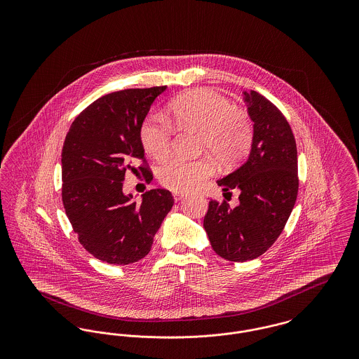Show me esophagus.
<instances>
[{
    "label": "esophagus",
    "mask_w": 359,
    "mask_h": 359,
    "mask_svg": "<svg viewBox=\"0 0 359 359\" xmlns=\"http://www.w3.org/2000/svg\"><path fill=\"white\" fill-rule=\"evenodd\" d=\"M184 198V194L183 192H173V199L176 201V202H179L180 199H183Z\"/></svg>",
    "instance_id": "esophagus-1"
}]
</instances>
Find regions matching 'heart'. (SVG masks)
Here are the masks:
<instances>
[{"label":"heart","mask_w":359,"mask_h":359,"mask_svg":"<svg viewBox=\"0 0 359 359\" xmlns=\"http://www.w3.org/2000/svg\"><path fill=\"white\" fill-rule=\"evenodd\" d=\"M173 122L183 129L201 135V149L208 151L217 160L231 164L249 152L253 142V121L249 113L234 107L219 93L211 88H195L175 98L170 104ZM140 140L145 152L156 160L165 158L172 147L170 123L158 116L144 121ZM214 172L208 158H172L158 172V180L175 192L198 187Z\"/></svg>","instance_id":"heart-1"}]
</instances>
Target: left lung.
I'll use <instances>...</instances> for the list:
<instances>
[{
  "label": "left lung",
  "instance_id": "obj_1",
  "mask_svg": "<svg viewBox=\"0 0 359 359\" xmlns=\"http://www.w3.org/2000/svg\"><path fill=\"white\" fill-rule=\"evenodd\" d=\"M243 94L255 122L252 151L241 167L218 180L224 192L239 189V203L231 208L226 201H210L203 219L214 252L233 262L255 259L273 245L299 191L297 149L288 121L259 93Z\"/></svg>",
  "mask_w": 359,
  "mask_h": 359
}]
</instances>
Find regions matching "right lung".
<instances>
[{
  "label": "right lung",
  "instance_id": "right-lung-1",
  "mask_svg": "<svg viewBox=\"0 0 359 359\" xmlns=\"http://www.w3.org/2000/svg\"><path fill=\"white\" fill-rule=\"evenodd\" d=\"M165 88H126L103 95L79 113L65 140L63 205L81 245L103 262L128 265L147 256L173 205L164 188L147 191L141 203L122 192L126 171H141L147 183L154 179L140 129Z\"/></svg>",
  "mask_w": 359,
  "mask_h": 359
}]
</instances>
